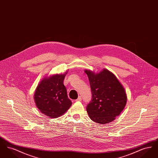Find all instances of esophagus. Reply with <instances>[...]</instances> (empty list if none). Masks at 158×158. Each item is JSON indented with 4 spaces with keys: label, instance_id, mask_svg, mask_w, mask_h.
Instances as JSON below:
<instances>
[{
    "label": "esophagus",
    "instance_id": "1",
    "mask_svg": "<svg viewBox=\"0 0 158 158\" xmlns=\"http://www.w3.org/2000/svg\"><path fill=\"white\" fill-rule=\"evenodd\" d=\"M81 100H82V98H81V96H79L78 98L76 99L75 101H81Z\"/></svg>",
    "mask_w": 158,
    "mask_h": 158
}]
</instances>
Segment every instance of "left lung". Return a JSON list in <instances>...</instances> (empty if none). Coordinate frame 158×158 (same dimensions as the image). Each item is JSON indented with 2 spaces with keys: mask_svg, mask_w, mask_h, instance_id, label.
<instances>
[{
  "mask_svg": "<svg viewBox=\"0 0 158 158\" xmlns=\"http://www.w3.org/2000/svg\"><path fill=\"white\" fill-rule=\"evenodd\" d=\"M90 82L92 99L86 106L90 119L105 124L115 120L127 102L126 93L117 78L106 69L95 74L85 70Z\"/></svg>",
  "mask_w": 158,
  "mask_h": 158,
  "instance_id": "left-lung-1",
  "label": "left lung"
}]
</instances>
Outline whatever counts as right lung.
Returning a JSON list of instances; mask_svg holds the SVG:
<instances>
[{"label": "right lung", "mask_w": 158, "mask_h": 158, "mask_svg": "<svg viewBox=\"0 0 158 158\" xmlns=\"http://www.w3.org/2000/svg\"><path fill=\"white\" fill-rule=\"evenodd\" d=\"M65 74L45 78L38 85L34 94L36 105L40 111L51 118L61 116L72 105L63 84Z\"/></svg>", "instance_id": "1"}]
</instances>
